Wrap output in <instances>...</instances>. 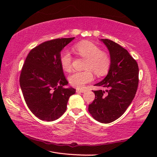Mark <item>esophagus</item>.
Returning a JSON list of instances; mask_svg holds the SVG:
<instances>
[{"label":"esophagus","mask_w":157,"mask_h":157,"mask_svg":"<svg viewBox=\"0 0 157 157\" xmlns=\"http://www.w3.org/2000/svg\"><path fill=\"white\" fill-rule=\"evenodd\" d=\"M76 92H77V93H82L84 92V89H80V88H77L76 89Z\"/></svg>","instance_id":"1"}]
</instances>
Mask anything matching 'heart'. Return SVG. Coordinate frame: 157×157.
<instances>
[{
	"instance_id": "heart-1",
	"label": "heart",
	"mask_w": 157,
	"mask_h": 157,
	"mask_svg": "<svg viewBox=\"0 0 157 157\" xmlns=\"http://www.w3.org/2000/svg\"><path fill=\"white\" fill-rule=\"evenodd\" d=\"M77 55L86 59L85 71H76L69 77L71 86L81 88L94 79L92 70L98 76L106 75L111 66V59L107 54L95 44L88 41L80 42L75 46ZM73 58L67 50H63L60 54V65L65 71H69L72 66Z\"/></svg>"
}]
</instances>
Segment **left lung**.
Wrapping results in <instances>:
<instances>
[{
  "instance_id": "left-lung-1",
  "label": "left lung",
  "mask_w": 157,
  "mask_h": 157,
  "mask_svg": "<svg viewBox=\"0 0 157 157\" xmlns=\"http://www.w3.org/2000/svg\"><path fill=\"white\" fill-rule=\"evenodd\" d=\"M101 40L109 50L111 66L106 77L94 85L106 90H94L95 99L88 111L98 122L108 124L121 117L134 98L139 68L136 61L121 46L109 39Z\"/></svg>"
}]
</instances>
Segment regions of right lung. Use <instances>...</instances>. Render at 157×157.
<instances>
[{
	"label": "right lung",
	"mask_w": 157,
	"mask_h": 157,
	"mask_svg": "<svg viewBox=\"0 0 157 157\" xmlns=\"http://www.w3.org/2000/svg\"><path fill=\"white\" fill-rule=\"evenodd\" d=\"M75 37L46 41L28 54L20 84L27 107L39 119L53 121L65 112L69 97L75 94L60 65L61 52Z\"/></svg>",
	"instance_id": "add662e5"
}]
</instances>
